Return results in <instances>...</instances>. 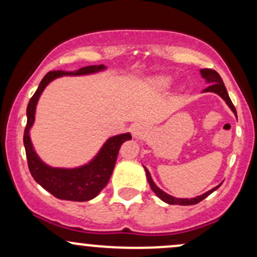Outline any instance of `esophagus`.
Masks as SVG:
<instances>
[{
  "mask_svg": "<svg viewBox=\"0 0 257 257\" xmlns=\"http://www.w3.org/2000/svg\"><path fill=\"white\" fill-rule=\"evenodd\" d=\"M149 126L144 124V123H137L132 128V134L135 139H145L149 135Z\"/></svg>",
  "mask_w": 257,
  "mask_h": 257,
  "instance_id": "1",
  "label": "esophagus"
}]
</instances>
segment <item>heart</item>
I'll return each instance as SVG.
<instances>
[{
    "instance_id": "obj_1",
    "label": "heart",
    "mask_w": 257,
    "mask_h": 257,
    "mask_svg": "<svg viewBox=\"0 0 257 257\" xmlns=\"http://www.w3.org/2000/svg\"><path fill=\"white\" fill-rule=\"evenodd\" d=\"M150 83L155 89L164 90L172 84V77H169V76H156V77L151 78Z\"/></svg>"
}]
</instances>
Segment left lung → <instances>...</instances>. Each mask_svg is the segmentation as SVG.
Instances as JSON below:
<instances>
[{
  "instance_id": "obj_1",
  "label": "left lung",
  "mask_w": 257,
  "mask_h": 257,
  "mask_svg": "<svg viewBox=\"0 0 257 257\" xmlns=\"http://www.w3.org/2000/svg\"><path fill=\"white\" fill-rule=\"evenodd\" d=\"M200 76H202L203 78L205 79V82L208 83L209 85L205 88L204 90L202 91V93H215L217 94V95L221 96L223 100H225V102L227 105H228V107L231 108L233 113L235 114V117H237V111H235V107L234 105L232 104L231 99H229L228 96V93H227V89L225 87V84H223V81L222 78L220 77V75L217 73L215 70H211V69H202L200 70ZM145 168V172H146V178H147V181H149L150 186H151L152 191L156 193V196L158 197L159 199H162L163 202L168 203V204H179V205H193V204H197V203H199L200 200H203L206 197L209 196V194H211L214 192V191H216L217 188L220 187V185H217L216 187L211 188V190H209L208 192L200 194V196H197L194 197V198H176V197H173L170 196V194H168L164 192V191H162L161 188L158 187L157 185L155 184V181H153L152 178H151V174H150L149 169H147L146 167Z\"/></svg>"
}]
</instances>
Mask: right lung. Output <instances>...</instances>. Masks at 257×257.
<instances>
[{"instance_id":"obj_1","label":"right lung","mask_w":257,"mask_h":257,"mask_svg":"<svg viewBox=\"0 0 257 257\" xmlns=\"http://www.w3.org/2000/svg\"><path fill=\"white\" fill-rule=\"evenodd\" d=\"M105 65H91L84 66L76 71H51L44 76L34 96L29 101L26 108V122L24 132V146L28 158V166L32 178L38 185L53 196L63 200L73 202H87L95 198L101 192L102 188L107 185L111 174L114 169L119 147L126 140H131V133L114 135L108 138L99 152L83 166L75 168H59L51 167L44 163L36 150L32 145L30 131L35 123L36 107L42 95L43 90L51 82L63 76H87L105 71Z\"/></svg>"}]
</instances>
